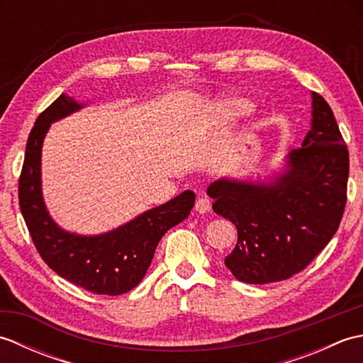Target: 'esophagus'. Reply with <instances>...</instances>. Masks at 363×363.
Segmentation results:
<instances>
[{
  "label": "esophagus",
  "instance_id": "esophagus-1",
  "mask_svg": "<svg viewBox=\"0 0 363 363\" xmlns=\"http://www.w3.org/2000/svg\"><path fill=\"white\" fill-rule=\"evenodd\" d=\"M211 207H212V203H211V199H209V198L204 196V195L198 196L196 203H195V211H196V212H199V213H206V212H209V211H211Z\"/></svg>",
  "mask_w": 363,
  "mask_h": 363
}]
</instances>
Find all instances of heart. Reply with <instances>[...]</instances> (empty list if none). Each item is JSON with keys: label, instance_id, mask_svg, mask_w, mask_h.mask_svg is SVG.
Masks as SVG:
<instances>
[{"label": "heart", "instance_id": "heart-1", "mask_svg": "<svg viewBox=\"0 0 363 363\" xmlns=\"http://www.w3.org/2000/svg\"><path fill=\"white\" fill-rule=\"evenodd\" d=\"M250 107H251L250 101L240 98H230L220 103V111L225 115H229V117H237V115L248 112Z\"/></svg>", "mask_w": 363, "mask_h": 363}]
</instances>
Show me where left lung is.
<instances>
[{"mask_svg": "<svg viewBox=\"0 0 363 363\" xmlns=\"http://www.w3.org/2000/svg\"><path fill=\"white\" fill-rule=\"evenodd\" d=\"M350 152L326 99L312 91V128L274 181L220 179L207 194L233 221L237 245L225 259L235 279L269 284L311 264L337 233L346 206Z\"/></svg>", "mask_w": 363, "mask_h": 363, "instance_id": "8db88e82", "label": "left lung"}]
</instances>
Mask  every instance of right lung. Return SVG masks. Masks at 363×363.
Masks as SVG:
<instances>
[{"label":"right lung","mask_w":363,"mask_h":363,"mask_svg":"<svg viewBox=\"0 0 363 363\" xmlns=\"http://www.w3.org/2000/svg\"><path fill=\"white\" fill-rule=\"evenodd\" d=\"M81 107L73 98L60 95L38 115L26 143L18 203L35 250L52 272L87 291L117 296L133 290L143 279L160 238L194 209L195 194L186 190L101 235L86 237L60 229L50 217L42 196V143L52 121Z\"/></svg>","instance_id":"right-lung-1"}]
</instances>
